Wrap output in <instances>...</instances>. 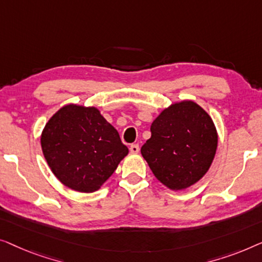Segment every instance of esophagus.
<instances>
[{
  "mask_svg": "<svg viewBox=\"0 0 262 262\" xmlns=\"http://www.w3.org/2000/svg\"><path fill=\"white\" fill-rule=\"evenodd\" d=\"M129 150H130V153H133V154L139 153L140 147H139L138 143H133V145H130V147H129Z\"/></svg>",
  "mask_w": 262,
  "mask_h": 262,
  "instance_id": "esophagus-1",
  "label": "esophagus"
}]
</instances>
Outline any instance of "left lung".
I'll return each instance as SVG.
<instances>
[{
	"label": "left lung",
	"mask_w": 262,
	"mask_h": 262,
	"mask_svg": "<svg viewBox=\"0 0 262 262\" xmlns=\"http://www.w3.org/2000/svg\"><path fill=\"white\" fill-rule=\"evenodd\" d=\"M141 154L153 174L172 190L197 183L211 165L217 133L211 117L192 101L174 103L150 126Z\"/></svg>",
	"instance_id": "8db88e82"
}]
</instances>
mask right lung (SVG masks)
<instances>
[{"label":"right lung","instance_id":"1","mask_svg":"<svg viewBox=\"0 0 262 262\" xmlns=\"http://www.w3.org/2000/svg\"><path fill=\"white\" fill-rule=\"evenodd\" d=\"M41 148L54 176L79 192L98 190L128 154L119 133L97 109L75 104L51 117Z\"/></svg>","mask_w":262,"mask_h":262}]
</instances>
